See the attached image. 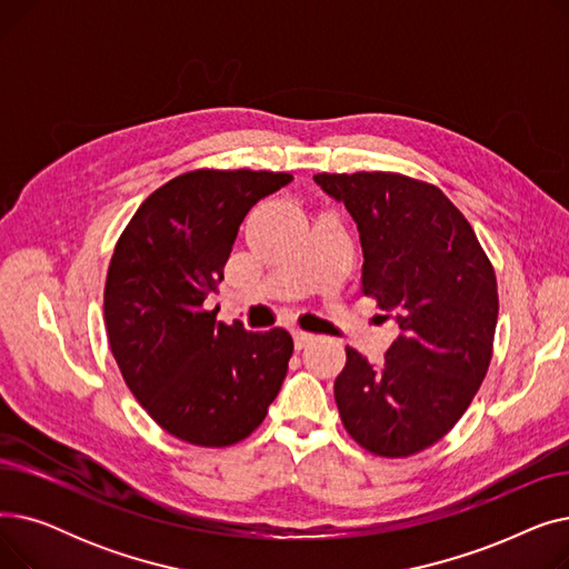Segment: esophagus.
Segmentation results:
<instances>
[{"label": "esophagus", "mask_w": 569, "mask_h": 569, "mask_svg": "<svg viewBox=\"0 0 569 569\" xmlns=\"http://www.w3.org/2000/svg\"><path fill=\"white\" fill-rule=\"evenodd\" d=\"M292 337H295V348L297 350H302V348H307V346H311L316 341V335L302 332V330H297Z\"/></svg>", "instance_id": "obj_1"}]
</instances>
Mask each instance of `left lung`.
Returning <instances> with one entry per match:
<instances>
[{
    "label": "left lung",
    "mask_w": 569,
    "mask_h": 569,
    "mask_svg": "<svg viewBox=\"0 0 569 569\" xmlns=\"http://www.w3.org/2000/svg\"><path fill=\"white\" fill-rule=\"evenodd\" d=\"M346 204L365 251L362 292L395 311L380 369L346 346L335 399L367 452L406 459L452 431L489 371L498 283L468 219L438 187L401 172H318Z\"/></svg>",
    "instance_id": "obj_1"
}]
</instances>
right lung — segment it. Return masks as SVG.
I'll list each match as a JSON object with an SVG mask.
<instances>
[{"instance_id":"add662e5","label":"right lung","mask_w":569,"mask_h":569,"mask_svg":"<svg viewBox=\"0 0 569 569\" xmlns=\"http://www.w3.org/2000/svg\"><path fill=\"white\" fill-rule=\"evenodd\" d=\"M290 172L198 168L136 209L110 258L103 320L114 362L138 403L170 436L198 447L249 438L281 390L292 339L217 322L239 223Z\"/></svg>"}]
</instances>
